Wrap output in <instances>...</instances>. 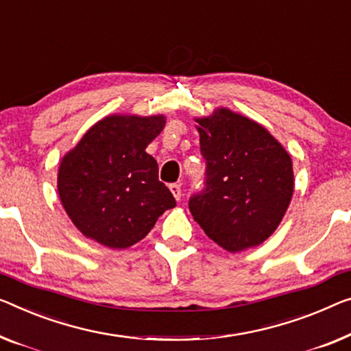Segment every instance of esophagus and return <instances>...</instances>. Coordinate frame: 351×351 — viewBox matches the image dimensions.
Listing matches in <instances>:
<instances>
[{
  "label": "esophagus",
  "mask_w": 351,
  "mask_h": 351,
  "mask_svg": "<svg viewBox=\"0 0 351 351\" xmlns=\"http://www.w3.org/2000/svg\"><path fill=\"white\" fill-rule=\"evenodd\" d=\"M170 191L173 193V197L176 200H180L181 198V186L180 184H170Z\"/></svg>",
  "instance_id": "34e87169"
}]
</instances>
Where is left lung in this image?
<instances>
[{
  "instance_id": "1",
  "label": "left lung",
  "mask_w": 351,
  "mask_h": 351,
  "mask_svg": "<svg viewBox=\"0 0 351 351\" xmlns=\"http://www.w3.org/2000/svg\"><path fill=\"white\" fill-rule=\"evenodd\" d=\"M195 123L206 180L189 200L192 216L228 252L255 247L274 233L291 202L290 154L263 125L228 108Z\"/></svg>"
}]
</instances>
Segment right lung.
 Here are the masks:
<instances>
[{
	"label": "right lung",
	"instance_id": "add662e5",
	"mask_svg": "<svg viewBox=\"0 0 351 351\" xmlns=\"http://www.w3.org/2000/svg\"><path fill=\"white\" fill-rule=\"evenodd\" d=\"M164 114H110L62 158L58 193L74 226L99 244L125 249L176 206L146 146L162 132Z\"/></svg>",
	"mask_w": 351,
	"mask_h": 351
}]
</instances>
